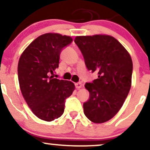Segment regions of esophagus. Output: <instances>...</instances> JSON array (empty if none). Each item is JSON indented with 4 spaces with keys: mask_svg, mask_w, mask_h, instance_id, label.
Instances as JSON below:
<instances>
[{
    "mask_svg": "<svg viewBox=\"0 0 150 150\" xmlns=\"http://www.w3.org/2000/svg\"><path fill=\"white\" fill-rule=\"evenodd\" d=\"M82 87V84L80 83V82H78V83H75V87H76L77 89H80Z\"/></svg>",
    "mask_w": 150,
    "mask_h": 150,
    "instance_id": "1",
    "label": "esophagus"
}]
</instances>
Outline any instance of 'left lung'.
I'll return each instance as SVG.
<instances>
[{"label": "left lung", "instance_id": "1", "mask_svg": "<svg viewBox=\"0 0 150 150\" xmlns=\"http://www.w3.org/2000/svg\"><path fill=\"white\" fill-rule=\"evenodd\" d=\"M87 69L98 78L85 87L89 99L83 104L84 113L94 123H102L119 111L131 87L132 61L124 46L106 34L79 36L75 39Z\"/></svg>", "mask_w": 150, "mask_h": 150}]
</instances>
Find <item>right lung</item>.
Masks as SVG:
<instances>
[{
	"label": "right lung",
	"mask_w": 150,
	"mask_h": 150,
	"mask_svg": "<svg viewBox=\"0 0 150 150\" xmlns=\"http://www.w3.org/2000/svg\"><path fill=\"white\" fill-rule=\"evenodd\" d=\"M72 42L70 36L44 34L26 48L19 59L18 80L22 96L34 114L45 121L62 116L65 99L75 90L71 81L49 76L58 68L62 49Z\"/></svg>",
	"instance_id": "1"
}]
</instances>
